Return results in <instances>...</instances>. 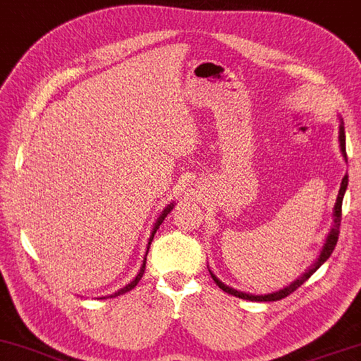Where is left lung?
Here are the masks:
<instances>
[{
	"mask_svg": "<svg viewBox=\"0 0 361 361\" xmlns=\"http://www.w3.org/2000/svg\"><path fill=\"white\" fill-rule=\"evenodd\" d=\"M340 146H341V153L343 156L346 158V146H345V128H340ZM346 186H348V176L343 178L341 181V188H340V193H338V198H336V205H334V225L331 228V232H329V235L326 238V244H324L323 247V252H321L319 259L316 260L314 266H312L310 271L306 272V274H302V277H299L298 281H294L293 284L289 286V288H284L282 290H279V293H272V294H264V296H254V294H245V293H240V290H235L232 288H228V286H225L224 282H220L216 277L212 274V279H214L216 282V286H219L220 289H224L225 293L232 294V296L235 298H240V299H249V301H279V299L282 298H288L290 293H294L299 286H302L305 282L310 279V277L314 274L316 271L321 267V264L326 262V259L329 257V255L333 254L334 247H336V242H338V235H340V224H341V205H343V197H345V192H346Z\"/></svg>",
	"mask_w": 361,
	"mask_h": 361,
	"instance_id": "1",
	"label": "left lung"
}]
</instances>
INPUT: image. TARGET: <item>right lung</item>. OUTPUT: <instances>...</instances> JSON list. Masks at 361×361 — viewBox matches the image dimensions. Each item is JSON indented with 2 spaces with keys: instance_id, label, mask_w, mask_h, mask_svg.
<instances>
[{
  "instance_id": "obj_1",
  "label": "right lung",
  "mask_w": 361,
  "mask_h": 361,
  "mask_svg": "<svg viewBox=\"0 0 361 361\" xmlns=\"http://www.w3.org/2000/svg\"><path fill=\"white\" fill-rule=\"evenodd\" d=\"M171 208H173V205H169V207L164 208V212H163V214H161V216H159V219H158V222L154 224L153 233H151V237H149V244H147V250H149V245H151V242H153V238H154V233H156V230H158V228H159V225L163 224L164 216H166V215L169 214V212H171ZM146 255H147V252H146ZM145 269H146V259H145V262H142V266H141V271H139V274L136 276V279H134V281L131 282V284H128V286H126V288H123V289H121V290H117V293H116V294H112V296H114V298H116V296H121V294L128 293V290H131L133 288H136V284H137V282H139V279H141L142 274H145ZM112 296H111V298H112Z\"/></svg>"
}]
</instances>
